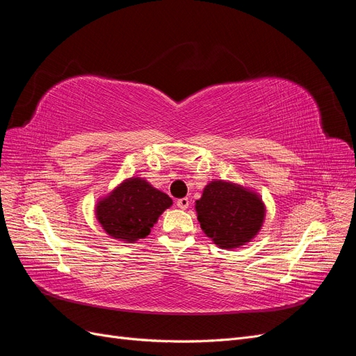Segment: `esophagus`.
I'll return each mask as SVG.
<instances>
[{
  "mask_svg": "<svg viewBox=\"0 0 356 356\" xmlns=\"http://www.w3.org/2000/svg\"><path fill=\"white\" fill-rule=\"evenodd\" d=\"M188 204H190V200L187 197H182V199L177 200V207L181 209H187Z\"/></svg>",
  "mask_w": 356,
  "mask_h": 356,
  "instance_id": "34e87169",
  "label": "esophagus"
}]
</instances>
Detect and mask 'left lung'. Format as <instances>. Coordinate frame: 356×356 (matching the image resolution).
<instances>
[{"mask_svg":"<svg viewBox=\"0 0 356 356\" xmlns=\"http://www.w3.org/2000/svg\"><path fill=\"white\" fill-rule=\"evenodd\" d=\"M196 212L203 233L220 248L233 250L251 242L261 230L266 207L258 193L213 179L196 200Z\"/></svg>","mask_w":356,"mask_h":356,"instance_id":"8db88e82","label":"left lung"}]
</instances>
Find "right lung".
<instances>
[{
  "instance_id": "1",
  "label": "right lung",
  "mask_w": 356,
  "mask_h": 356,
  "mask_svg": "<svg viewBox=\"0 0 356 356\" xmlns=\"http://www.w3.org/2000/svg\"><path fill=\"white\" fill-rule=\"evenodd\" d=\"M170 207L172 199L166 193L144 178L132 177L98 200L95 215L113 239L134 243L148 236L160 215Z\"/></svg>"
}]
</instances>
